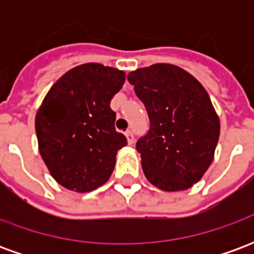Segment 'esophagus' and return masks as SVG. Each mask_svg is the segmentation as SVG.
<instances>
[{
	"label": "esophagus",
	"mask_w": 254,
	"mask_h": 254,
	"mask_svg": "<svg viewBox=\"0 0 254 254\" xmlns=\"http://www.w3.org/2000/svg\"><path fill=\"white\" fill-rule=\"evenodd\" d=\"M125 136H127V143L129 144L134 143V136H133L132 130H127V132H125Z\"/></svg>",
	"instance_id": "1"
}]
</instances>
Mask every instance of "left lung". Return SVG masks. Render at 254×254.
Segmentation results:
<instances>
[{
    "mask_svg": "<svg viewBox=\"0 0 254 254\" xmlns=\"http://www.w3.org/2000/svg\"><path fill=\"white\" fill-rule=\"evenodd\" d=\"M127 80L149 117L148 133L136 144L147 180L165 191L193 187L212 163L220 133L205 88L170 64L136 69Z\"/></svg>",
    "mask_w": 254,
    "mask_h": 254,
    "instance_id": "left-lung-1",
    "label": "left lung"
}]
</instances>
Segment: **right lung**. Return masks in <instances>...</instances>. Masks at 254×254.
<instances>
[{"label":"right lung","mask_w":254,"mask_h":254,"mask_svg":"<svg viewBox=\"0 0 254 254\" xmlns=\"http://www.w3.org/2000/svg\"><path fill=\"white\" fill-rule=\"evenodd\" d=\"M125 72L102 64H83L64 74L36 113L42 159L53 178L69 190L85 193L109 181L117 151L127 144L114 127L113 96Z\"/></svg>","instance_id":"1"}]
</instances>
